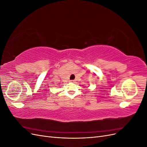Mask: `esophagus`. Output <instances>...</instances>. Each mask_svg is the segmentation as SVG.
I'll list each match as a JSON object with an SVG mask.
<instances>
[{
    "label": "esophagus",
    "instance_id": "1",
    "mask_svg": "<svg viewBox=\"0 0 147 147\" xmlns=\"http://www.w3.org/2000/svg\"><path fill=\"white\" fill-rule=\"evenodd\" d=\"M71 83H75V80H72L70 81Z\"/></svg>",
    "mask_w": 147,
    "mask_h": 147
}]
</instances>
